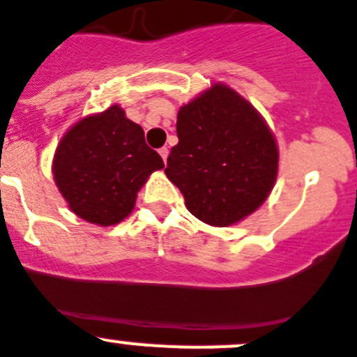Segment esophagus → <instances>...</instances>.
Listing matches in <instances>:
<instances>
[{"instance_id": "esophagus-1", "label": "esophagus", "mask_w": 357, "mask_h": 357, "mask_svg": "<svg viewBox=\"0 0 357 357\" xmlns=\"http://www.w3.org/2000/svg\"><path fill=\"white\" fill-rule=\"evenodd\" d=\"M160 156L163 158V162H167V156H169V147H162V149H160Z\"/></svg>"}]
</instances>
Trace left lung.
Instances as JSON below:
<instances>
[{
	"instance_id": "left-lung-1",
	"label": "left lung",
	"mask_w": 357,
	"mask_h": 357,
	"mask_svg": "<svg viewBox=\"0 0 357 357\" xmlns=\"http://www.w3.org/2000/svg\"><path fill=\"white\" fill-rule=\"evenodd\" d=\"M176 130L179 142L165 174L199 220L233 226L271 195L279 165L275 137L261 114L226 83H213L183 105Z\"/></svg>"
}]
</instances>
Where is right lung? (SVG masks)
<instances>
[{
  "label": "right lung",
  "instance_id": "1",
  "mask_svg": "<svg viewBox=\"0 0 357 357\" xmlns=\"http://www.w3.org/2000/svg\"><path fill=\"white\" fill-rule=\"evenodd\" d=\"M162 156L119 105L75 123L54 151L53 179L70 211L96 226H115L133 211L137 194Z\"/></svg>",
  "mask_w": 357,
  "mask_h": 357
}]
</instances>
